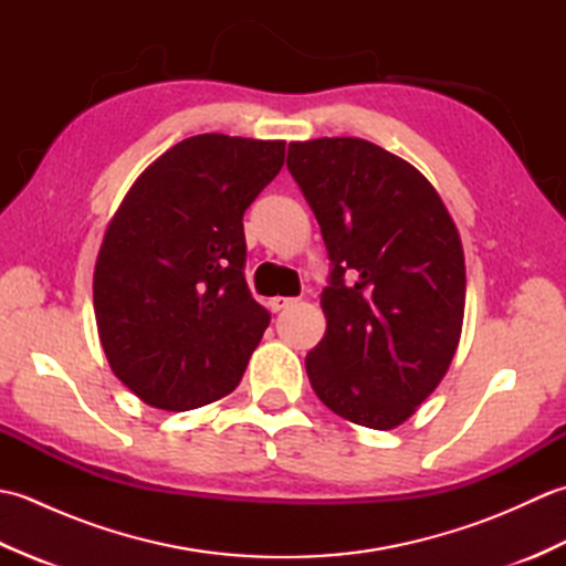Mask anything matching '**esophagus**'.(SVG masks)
<instances>
[{
    "instance_id": "esophagus-1",
    "label": "esophagus",
    "mask_w": 566,
    "mask_h": 566,
    "mask_svg": "<svg viewBox=\"0 0 566 566\" xmlns=\"http://www.w3.org/2000/svg\"><path fill=\"white\" fill-rule=\"evenodd\" d=\"M294 304V298H290V296H272L270 298V308L274 311H282V308H286V306H292Z\"/></svg>"
}]
</instances>
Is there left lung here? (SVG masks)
<instances>
[{
	"mask_svg": "<svg viewBox=\"0 0 566 566\" xmlns=\"http://www.w3.org/2000/svg\"><path fill=\"white\" fill-rule=\"evenodd\" d=\"M333 262L308 381L333 413L391 430L448 375L464 321V250L423 172L363 138L290 143Z\"/></svg>",
	"mask_w": 566,
	"mask_h": 566,
	"instance_id": "1",
	"label": "left lung"
}]
</instances>
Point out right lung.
Returning <instances> with one entry per match:
<instances>
[{
	"instance_id": "1",
	"label": "right lung",
	"mask_w": 566,
	"mask_h": 566,
	"mask_svg": "<svg viewBox=\"0 0 566 566\" xmlns=\"http://www.w3.org/2000/svg\"><path fill=\"white\" fill-rule=\"evenodd\" d=\"M284 140L201 134L128 189L94 264V316L114 375L143 403L189 411L231 394L270 311L243 276V213Z\"/></svg>"
}]
</instances>
